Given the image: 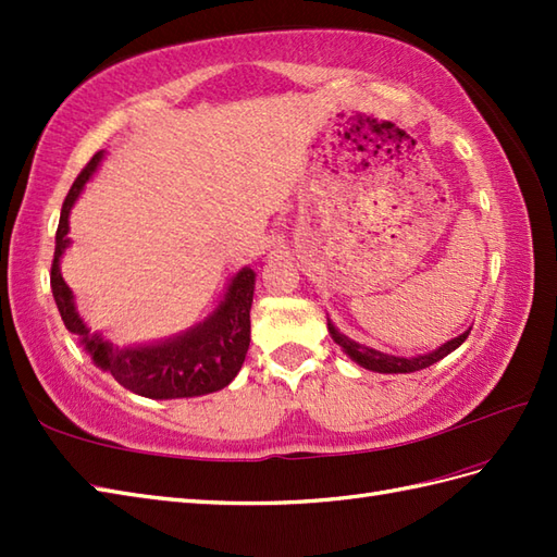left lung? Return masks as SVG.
I'll return each instance as SVG.
<instances>
[{"instance_id":"8db88e82","label":"left lung","mask_w":557,"mask_h":557,"mask_svg":"<svg viewBox=\"0 0 557 557\" xmlns=\"http://www.w3.org/2000/svg\"><path fill=\"white\" fill-rule=\"evenodd\" d=\"M327 330H330V335H333V339L337 342V345L345 349V354H347L351 361H357L359 366H363V369L375 371V373H413V371L429 369V366L445 359L449 351H455L461 345V342L469 337V330H467V333H461L459 337L445 342V345H441V347L429 351V354H421V357L405 359V357H393V354H383V351H377V349L359 345V342H354L347 335H342L339 330L330 321H327Z\"/></svg>"}]
</instances>
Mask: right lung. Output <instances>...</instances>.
<instances>
[{"instance_id":"1","label":"right lung","mask_w":557,"mask_h":557,"mask_svg":"<svg viewBox=\"0 0 557 557\" xmlns=\"http://www.w3.org/2000/svg\"><path fill=\"white\" fill-rule=\"evenodd\" d=\"M102 156V150L96 152L76 176L62 206V215H59L50 272L59 315H62L69 333L81 337L92 363L140 397L176 399L218 393L239 373L248 351V342H251V304L256 285V272L251 268H242L236 272L227 292H224V299L203 323L186 330L182 335L158 342V345L114 347L112 342H104L100 335H90V327L83 323V318L76 311L74 294H71L62 277L59 260H62V253L69 246V212L74 208L83 186L96 174Z\"/></svg>"}]
</instances>
